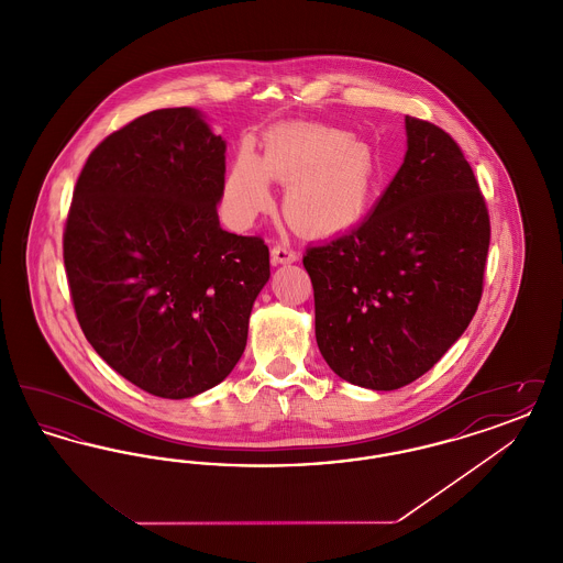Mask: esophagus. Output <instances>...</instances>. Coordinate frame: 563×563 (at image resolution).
Listing matches in <instances>:
<instances>
[{
    "instance_id": "esophagus-1",
    "label": "esophagus",
    "mask_w": 563,
    "mask_h": 563,
    "mask_svg": "<svg viewBox=\"0 0 563 563\" xmlns=\"http://www.w3.org/2000/svg\"><path fill=\"white\" fill-rule=\"evenodd\" d=\"M272 262L274 264H294L297 262V253L289 244H276L272 249Z\"/></svg>"
}]
</instances>
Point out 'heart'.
<instances>
[{"label":"heart","instance_id":"1","mask_svg":"<svg viewBox=\"0 0 563 563\" xmlns=\"http://www.w3.org/2000/svg\"><path fill=\"white\" fill-rule=\"evenodd\" d=\"M379 177L374 147L344 129L287 124L269 131L264 152L241 147L223 184V207L239 225L272 209L269 181L285 189V213L308 236H333L367 213Z\"/></svg>","mask_w":563,"mask_h":563}]
</instances>
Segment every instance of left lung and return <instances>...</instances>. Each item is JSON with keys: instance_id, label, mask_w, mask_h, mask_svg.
I'll return each mask as SVG.
<instances>
[{"instance_id": "8db88e82", "label": "left lung", "mask_w": 563, "mask_h": 563, "mask_svg": "<svg viewBox=\"0 0 563 563\" xmlns=\"http://www.w3.org/2000/svg\"><path fill=\"white\" fill-rule=\"evenodd\" d=\"M407 152L374 211L314 244V331L354 386L397 390L454 346L482 299L489 217L471 164L439 126L405 115Z\"/></svg>"}]
</instances>
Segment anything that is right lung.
I'll return each instance as SVG.
<instances>
[{"instance_id":"add662e5","label":"right lung","mask_w":563,"mask_h":563,"mask_svg":"<svg viewBox=\"0 0 563 563\" xmlns=\"http://www.w3.org/2000/svg\"><path fill=\"white\" fill-rule=\"evenodd\" d=\"M225 141L194 108L150 111L81 168L63 257L81 331L122 377L162 399L223 382L269 278L260 236L219 225Z\"/></svg>"}]
</instances>
